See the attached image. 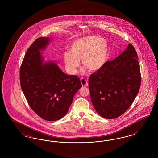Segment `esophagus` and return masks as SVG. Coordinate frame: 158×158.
Returning a JSON list of instances; mask_svg holds the SVG:
<instances>
[{"label":"esophagus","mask_w":158,"mask_h":158,"mask_svg":"<svg viewBox=\"0 0 158 158\" xmlns=\"http://www.w3.org/2000/svg\"><path fill=\"white\" fill-rule=\"evenodd\" d=\"M81 82L82 83V86H88V81L84 78H81Z\"/></svg>","instance_id":"esophagus-1"}]
</instances>
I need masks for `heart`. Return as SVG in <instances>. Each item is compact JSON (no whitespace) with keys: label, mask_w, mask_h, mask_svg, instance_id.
<instances>
[{"label":"heart","mask_w":158,"mask_h":158,"mask_svg":"<svg viewBox=\"0 0 158 158\" xmlns=\"http://www.w3.org/2000/svg\"><path fill=\"white\" fill-rule=\"evenodd\" d=\"M108 46L104 38L89 36L77 39L69 48V52L63 56L65 67L70 74H76L80 66L79 59L83 66L89 71H96L105 63Z\"/></svg>","instance_id":"b5f03b06"}]
</instances>
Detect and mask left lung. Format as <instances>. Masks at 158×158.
<instances>
[{
  "label": "left lung",
  "mask_w": 158,
  "mask_h": 158,
  "mask_svg": "<svg viewBox=\"0 0 158 158\" xmlns=\"http://www.w3.org/2000/svg\"><path fill=\"white\" fill-rule=\"evenodd\" d=\"M88 83L92 103L102 117L113 119L125 113L133 102L141 83L135 47L130 43L116 59L106 61L90 75Z\"/></svg>",
  "instance_id": "8db88e82"
}]
</instances>
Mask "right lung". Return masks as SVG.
Instances as JSON below:
<instances>
[{"label": "right lung", "mask_w": 158, "mask_h": 158, "mask_svg": "<svg viewBox=\"0 0 158 158\" xmlns=\"http://www.w3.org/2000/svg\"><path fill=\"white\" fill-rule=\"evenodd\" d=\"M50 41V37L38 38L28 48L20 68V84L31 109L41 118L52 121L68 113L82 84L77 76L64 73L55 62H43L40 51Z\"/></svg>", "instance_id": "add662e5"}]
</instances>
